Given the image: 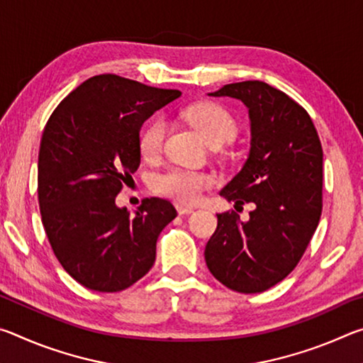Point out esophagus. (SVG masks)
Returning a JSON list of instances; mask_svg holds the SVG:
<instances>
[{
    "label": "esophagus",
    "instance_id": "obj_1",
    "mask_svg": "<svg viewBox=\"0 0 363 363\" xmlns=\"http://www.w3.org/2000/svg\"><path fill=\"white\" fill-rule=\"evenodd\" d=\"M176 210H177V213L181 214V216H184V214H192V213H194V208L184 206V205H181V203L176 205Z\"/></svg>",
    "mask_w": 363,
    "mask_h": 363
}]
</instances>
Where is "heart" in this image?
Returning a JSON list of instances; mask_svg holds the SVG:
<instances>
[{
  "label": "heart",
  "instance_id": "heart-1",
  "mask_svg": "<svg viewBox=\"0 0 363 363\" xmlns=\"http://www.w3.org/2000/svg\"><path fill=\"white\" fill-rule=\"evenodd\" d=\"M192 125L208 144L223 145L235 136L237 121L229 110L213 102H201L189 107L184 112ZM167 123L163 118H153L139 134V150L145 160H155L163 150ZM214 177L205 171L171 167L160 171L152 179V189L157 194L173 199L184 205L196 203L205 190L211 189Z\"/></svg>",
  "mask_w": 363,
  "mask_h": 363
}]
</instances>
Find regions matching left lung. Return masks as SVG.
Instances as JSON below:
<instances>
[{
  "instance_id": "obj_1",
  "label": "left lung",
  "mask_w": 363,
  "mask_h": 363,
  "mask_svg": "<svg viewBox=\"0 0 363 363\" xmlns=\"http://www.w3.org/2000/svg\"><path fill=\"white\" fill-rule=\"evenodd\" d=\"M210 96L233 97L248 108V158L220 196L255 210L245 223L235 211L218 214L205 261L230 290L261 293L296 267L320 220L322 144L309 113L267 83H232Z\"/></svg>"
}]
</instances>
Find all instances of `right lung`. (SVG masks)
I'll return each instance as SVG.
<instances>
[{"instance_id":"obj_1","label":"right lung","mask_w":363,"mask_h":363,"mask_svg":"<svg viewBox=\"0 0 363 363\" xmlns=\"http://www.w3.org/2000/svg\"><path fill=\"white\" fill-rule=\"evenodd\" d=\"M181 96L112 73L97 75L59 104L38 153L41 220L54 255L78 284L126 290L152 269L157 238L177 213L144 199L131 218L115 203L140 163L143 123Z\"/></svg>"}]
</instances>
